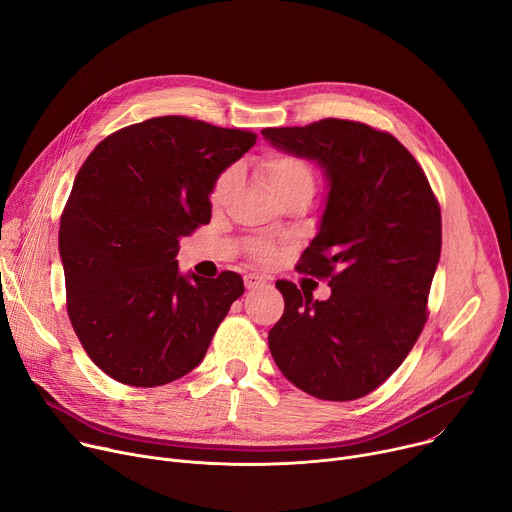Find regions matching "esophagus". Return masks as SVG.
<instances>
[{
	"mask_svg": "<svg viewBox=\"0 0 512 512\" xmlns=\"http://www.w3.org/2000/svg\"><path fill=\"white\" fill-rule=\"evenodd\" d=\"M263 284H265V278H261V276H257V274H247V276H245V286H247L249 290L259 288V286H263Z\"/></svg>",
	"mask_w": 512,
	"mask_h": 512,
	"instance_id": "obj_1",
	"label": "esophagus"
}]
</instances>
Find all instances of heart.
Segmentation results:
<instances>
[{
    "mask_svg": "<svg viewBox=\"0 0 512 512\" xmlns=\"http://www.w3.org/2000/svg\"><path fill=\"white\" fill-rule=\"evenodd\" d=\"M259 175L265 183V187L274 193L278 199L294 193V191H311L315 187L313 181V173H311V166L306 164L302 158L292 156V154H282V152H274V154H267L259 160ZM236 181V173L234 170H226L224 175L218 177L214 189H212V203L214 206H220V203L228 197V193L232 191ZM257 257L261 261H269L274 257V251L261 247L257 249Z\"/></svg>",
    "mask_w": 512,
    "mask_h": 512,
    "instance_id": "obj_1",
    "label": "heart"
}]
</instances>
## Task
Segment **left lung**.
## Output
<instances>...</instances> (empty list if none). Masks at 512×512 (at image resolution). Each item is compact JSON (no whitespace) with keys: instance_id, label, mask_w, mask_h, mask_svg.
Instances as JSON below:
<instances>
[{"instance_id":"1","label":"left lung","mask_w":512,"mask_h":512,"mask_svg":"<svg viewBox=\"0 0 512 512\" xmlns=\"http://www.w3.org/2000/svg\"><path fill=\"white\" fill-rule=\"evenodd\" d=\"M261 133L274 148L317 162L329 189L298 269L329 278L331 296L315 300L278 282L286 306L269 331V352L304 393L364 397L399 368L426 323L442 243L438 201L416 158L385 131L323 119Z\"/></svg>"}]
</instances>
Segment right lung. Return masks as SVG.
Listing matches in <instances>:
<instances>
[{"label":"right lung","mask_w":512,"mask_h":512,"mask_svg":"<svg viewBox=\"0 0 512 512\" xmlns=\"http://www.w3.org/2000/svg\"><path fill=\"white\" fill-rule=\"evenodd\" d=\"M257 135L166 115L115 131L76 175L59 226L67 315L90 360L131 387L191 372L243 278L181 274L179 241L212 218L210 195Z\"/></svg>","instance_id":"add662e5"}]
</instances>
